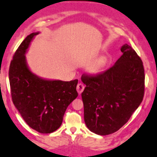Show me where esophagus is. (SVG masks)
<instances>
[{"label":"esophagus","instance_id":"obj_1","mask_svg":"<svg viewBox=\"0 0 157 157\" xmlns=\"http://www.w3.org/2000/svg\"><path fill=\"white\" fill-rule=\"evenodd\" d=\"M84 88H85V86L82 83H78V85H77L76 90H77V92H78L79 94H81V93L83 92V91L84 90Z\"/></svg>","mask_w":157,"mask_h":157}]
</instances>
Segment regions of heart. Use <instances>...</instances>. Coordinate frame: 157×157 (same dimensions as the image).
I'll list each match as a JSON object with an SVG mask.
<instances>
[{"label": "heart", "instance_id": "obj_1", "mask_svg": "<svg viewBox=\"0 0 157 157\" xmlns=\"http://www.w3.org/2000/svg\"><path fill=\"white\" fill-rule=\"evenodd\" d=\"M104 64H105V60H103V59L99 60V62H98L97 64H96L94 66V67H93V70L95 71H98V70H100V69L103 67Z\"/></svg>", "mask_w": 157, "mask_h": 157}]
</instances>
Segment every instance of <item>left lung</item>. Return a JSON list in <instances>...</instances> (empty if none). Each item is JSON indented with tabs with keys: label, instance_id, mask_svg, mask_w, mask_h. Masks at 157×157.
I'll return each instance as SVG.
<instances>
[{
	"label": "left lung",
	"instance_id": "8db88e82",
	"mask_svg": "<svg viewBox=\"0 0 157 157\" xmlns=\"http://www.w3.org/2000/svg\"><path fill=\"white\" fill-rule=\"evenodd\" d=\"M122 56L103 72L84 74L81 97L84 120L89 130L99 135L115 132L128 121L142 102L145 90L143 62L134 49L125 44Z\"/></svg>",
	"mask_w": 157,
	"mask_h": 157
}]
</instances>
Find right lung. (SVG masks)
I'll return each instance as SVG.
<instances>
[{
	"instance_id": "obj_1",
	"label": "right lung",
	"mask_w": 157,
	"mask_h": 157,
	"mask_svg": "<svg viewBox=\"0 0 157 157\" xmlns=\"http://www.w3.org/2000/svg\"><path fill=\"white\" fill-rule=\"evenodd\" d=\"M38 34L27 36L16 49L10 63L9 79L12 101L25 121L38 132L49 134L61 125L68 105L78 97V80H45L29 70L25 54Z\"/></svg>"
}]
</instances>
